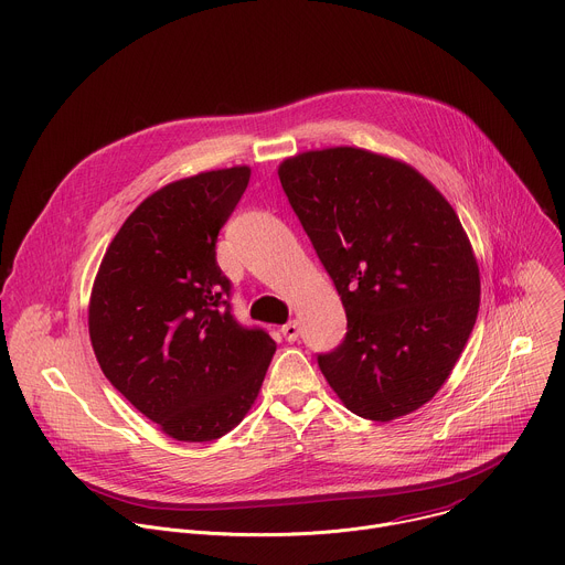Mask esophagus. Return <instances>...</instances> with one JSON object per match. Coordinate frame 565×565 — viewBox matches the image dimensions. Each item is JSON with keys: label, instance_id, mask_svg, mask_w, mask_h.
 Instances as JSON below:
<instances>
[{"label": "esophagus", "instance_id": "1", "mask_svg": "<svg viewBox=\"0 0 565 565\" xmlns=\"http://www.w3.org/2000/svg\"><path fill=\"white\" fill-rule=\"evenodd\" d=\"M281 333H284V338H286L288 342H295V340L299 338V327H297V321L292 319V321H288V324H284V327H281Z\"/></svg>", "mask_w": 565, "mask_h": 565}]
</instances>
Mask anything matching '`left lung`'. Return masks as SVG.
<instances>
[{"mask_svg": "<svg viewBox=\"0 0 565 565\" xmlns=\"http://www.w3.org/2000/svg\"><path fill=\"white\" fill-rule=\"evenodd\" d=\"M281 188L349 319L319 369L344 407L388 423L451 375L480 306V273L449 201L416 168L362 147L279 163Z\"/></svg>", "mask_w": 565, "mask_h": 565, "instance_id": "obj_1", "label": "left lung"}]
</instances>
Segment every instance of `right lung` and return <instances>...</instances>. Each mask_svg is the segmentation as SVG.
Masks as SVG:
<instances>
[{
  "mask_svg": "<svg viewBox=\"0 0 565 565\" xmlns=\"http://www.w3.org/2000/svg\"><path fill=\"white\" fill-rule=\"evenodd\" d=\"M250 181L248 166L201 172L149 194L100 262L89 338L105 377L174 440L207 443L246 418L275 340L238 327L216 236Z\"/></svg>",
  "mask_w": 565,
  "mask_h": 565,
  "instance_id": "obj_1",
  "label": "right lung"
}]
</instances>
